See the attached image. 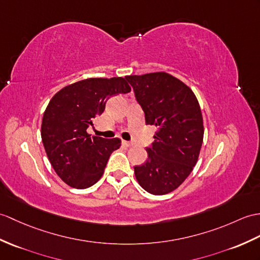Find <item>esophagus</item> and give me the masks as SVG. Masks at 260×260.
<instances>
[{"label": "esophagus", "instance_id": "34e87169", "mask_svg": "<svg viewBox=\"0 0 260 260\" xmlns=\"http://www.w3.org/2000/svg\"><path fill=\"white\" fill-rule=\"evenodd\" d=\"M123 145L125 147H131V146H133V143L127 142V141H123Z\"/></svg>", "mask_w": 260, "mask_h": 260}]
</instances>
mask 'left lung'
<instances>
[{
    "instance_id": "1",
    "label": "left lung",
    "mask_w": 260,
    "mask_h": 260,
    "mask_svg": "<svg viewBox=\"0 0 260 260\" xmlns=\"http://www.w3.org/2000/svg\"><path fill=\"white\" fill-rule=\"evenodd\" d=\"M125 78L145 122L157 128L153 146L146 148V162L134 167L135 177L149 194H168L184 183L198 160L204 138L201 106L185 83L165 72Z\"/></svg>"
}]
</instances>
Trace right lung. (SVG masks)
<instances>
[{
	"mask_svg": "<svg viewBox=\"0 0 260 260\" xmlns=\"http://www.w3.org/2000/svg\"><path fill=\"white\" fill-rule=\"evenodd\" d=\"M131 89L124 77L87 78L53 96L42 119L41 136L48 160L64 183L84 189L103 176L110 155L122 141L90 136L86 129L104 112L111 96Z\"/></svg>",
	"mask_w": 260,
	"mask_h": 260,
	"instance_id": "right-lung-1",
	"label": "right lung"
}]
</instances>
